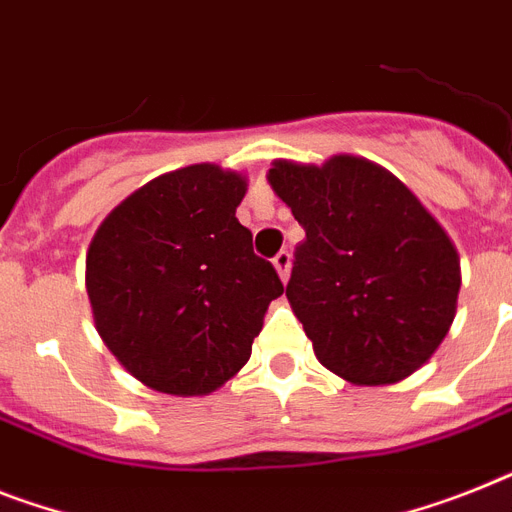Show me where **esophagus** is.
I'll use <instances>...</instances> for the list:
<instances>
[{"label":"esophagus","instance_id":"esophagus-1","mask_svg":"<svg viewBox=\"0 0 512 512\" xmlns=\"http://www.w3.org/2000/svg\"><path fill=\"white\" fill-rule=\"evenodd\" d=\"M272 261H274V269H277V274H280V280L287 282V277H290V264H293V256H290V251H280Z\"/></svg>","mask_w":512,"mask_h":512}]
</instances>
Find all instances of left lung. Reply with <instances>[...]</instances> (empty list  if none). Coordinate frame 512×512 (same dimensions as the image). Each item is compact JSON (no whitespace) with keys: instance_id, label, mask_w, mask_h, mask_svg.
<instances>
[{"instance_id":"8db88e82","label":"left lung","mask_w":512,"mask_h":512,"mask_svg":"<svg viewBox=\"0 0 512 512\" xmlns=\"http://www.w3.org/2000/svg\"><path fill=\"white\" fill-rule=\"evenodd\" d=\"M266 177L306 230L285 295L316 358L353 384L411 377L455 319L453 240L363 156L337 154L322 167L277 159Z\"/></svg>"}]
</instances>
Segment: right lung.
I'll return each instance as SVG.
<instances>
[{
	"mask_svg": "<svg viewBox=\"0 0 512 512\" xmlns=\"http://www.w3.org/2000/svg\"><path fill=\"white\" fill-rule=\"evenodd\" d=\"M246 177L190 164L109 211L86 256L96 332L138 382L209 395L251 358L282 282L235 217Z\"/></svg>",
	"mask_w": 512,
	"mask_h": 512,
	"instance_id": "add662e5",
	"label": "right lung"
}]
</instances>
